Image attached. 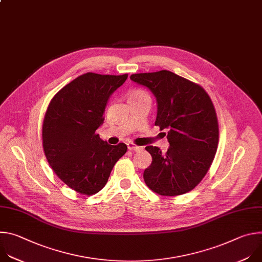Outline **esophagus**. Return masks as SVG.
Masks as SVG:
<instances>
[{
    "mask_svg": "<svg viewBox=\"0 0 262 262\" xmlns=\"http://www.w3.org/2000/svg\"><path fill=\"white\" fill-rule=\"evenodd\" d=\"M127 148L129 149V150H132V151H141L142 149H143V147L137 146V145H135L134 143H128V144H127Z\"/></svg>",
    "mask_w": 262,
    "mask_h": 262,
    "instance_id": "obj_1",
    "label": "esophagus"
}]
</instances>
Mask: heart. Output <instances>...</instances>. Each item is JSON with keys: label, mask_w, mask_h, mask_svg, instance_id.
Listing matches in <instances>:
<instances>
[{"label": "heart", "mask_w": 262, "mask_h": 262, "mask_svg": "<svg viewBox=\"0 0 262 262\" xmlns=\"http://www.w3.org/2000/svg\"><path fill=\"white\" fill-rule=\"evenodd\" d=\"M135 95H147L145 92H143V91H140V90H138V91H134L132 94H130V96H135Z\"/></svg>", "instance_id": "heart-1"}]
</instances>
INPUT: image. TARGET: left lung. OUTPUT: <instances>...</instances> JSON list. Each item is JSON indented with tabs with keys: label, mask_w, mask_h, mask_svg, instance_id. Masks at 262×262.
Here are the masks:
<instances>
[{
	"label": "left lung",
	"mask_w": 262,
	"mask_h": 262,
	"mask_svg": "<svg viewBox=\"0 0 262 262\" xmlns=\"http://www.w3.org/2000/svg\"><path fill=\"white\" fill-rule=\"evenodd\" d=\"M130 80L147 87L157 98L156 125L168 130L170 144L166 154L157 146L145 147L152 157L143 174L145 183L162 196L192 191L207 173L219 143L210 97L201 86L169 70L135 73Z\"/></svg>",
	"instance_id": "8db88e82"
}]
</instances>
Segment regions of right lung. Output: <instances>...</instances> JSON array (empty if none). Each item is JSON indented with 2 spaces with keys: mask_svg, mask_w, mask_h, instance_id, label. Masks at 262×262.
<instances>
[{
  "mask_svg": "<svg viewBox=\"0 0 262 262\" xmlns=\"http://www.w3.org/2000/svg\"><path fill=\"white\" fill-rule=\"evenodd\" d=\"M126 79L127 74L85 73L63 87L48 106L42 124L47 160L57 176L80 194L98 193L127 150L124 143L110 145L95 133L103 123L110 96Z\"/></svg>",
  "mask_w": 262,
  "mask_h": 262,
  "instance_id": "obj_1",
  "label": "right lung"
}]
</instances>
